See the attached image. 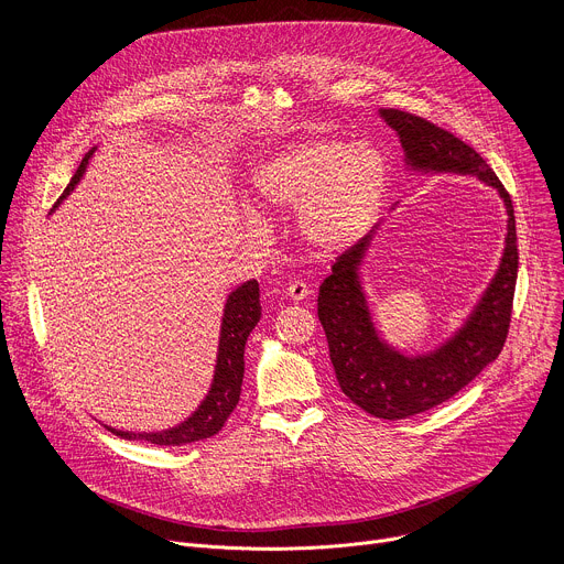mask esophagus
I'll return each instance as SVG.
<instances>
[{
  "label": "esophagus",
  "mask_w": 564,
  "mask_h": 564,
  "mask_svg": "<svg viewBox=\"0 0 564 564\" xmlns=\"http://www.w3.org/2000/svg\"><path fill=\"white\" fill-rule=\"evenodd\" d=\"M288 296L292 301H303V299L310 296V288L305 283H301V281H294V283L288 285Z\"/></svg>",
  "instance_id": "34e87169"
}]
</instances>
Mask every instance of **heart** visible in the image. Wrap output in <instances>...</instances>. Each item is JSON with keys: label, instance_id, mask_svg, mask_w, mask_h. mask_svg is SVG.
<instances>
[{"label": "heart", "instance_id": "1", "mask_svg": "<svg viewBox=\"0 0 564 564\" xmlns=\"http://www.w3.org/2000/svg\"><path fill=\"white\" fill-rule=\"evenodd\" d=\"M390 189V163L370 142L316 135L292 142L252 174V192L268 212H296L301 243L337 257L372 229Z\"/></svg>", "mask_w": 564, "mask_h": 564}]
</instances>
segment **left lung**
<instances>
[{
	"label": "left lung",
	"mask_w": 564,
	"mask_h": 564,
	"mask_svg": "<svg viewBox=\"0 0 564 564\" xmlns=\"http://www.w3.org/2000/svg\"><path fill=\"white\" fill-rule=\"evenodd\" d=\"M379 116L399 135L411 176H473L494 187L507 209L505 250L491 283L455 335L431 352H401L375 326L361 265L379 225L337 259L333 274L318 288L316 314L326 330L330 361L344 394L379 420H406L451 399L502 352L518 279V236L511 196L473 147L406 111L379 109Z\"/></svg>",
	"instance_id": "obj_1"
}]
</instances>
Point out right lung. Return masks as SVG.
Returning <instances> with one entry per match:
<instances>
[{"instance_id":"right-lung-1","label":"right lung","mask_w":564,"mask_h":564,"mask_svg":"<svg viewBox=\"0 0 564 564\" xmlns=\"http://www.w3.org/2000/svg\"><path fill=\"white\" fill-rule=\"evenodd\" d=\"M98 147H94L79 163L75 176L70 178L68 187L55 203V207L75 189V185L83 181L89 160ZM259 283L254 279L238 285L234 292H229L223 318H220V337H218V352H216V366H214V379L209 386V392L200 401V406L178 426L167 431H155V433H131V431H118L107 426L113 435L124 440H144L158 446H181L192 444L198 440H207L216 435L231 411L238 404L240 397V383H243L246 372V344L254 326L261 318V301H259Z\"/></svg>"}]
</instances>
